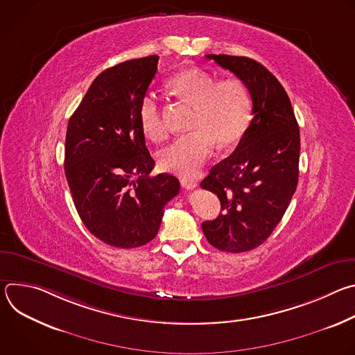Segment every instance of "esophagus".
<instances>
[{
    "instance_id": "esophagus-1",
    "label": "esophagus",
    "mask_w": 355,
    "mask_h": 355,
    "mask_svg": "<svg viewBox=\"0 0 355 355\" xmlns=\"http://www.w3.org/2000/svg\"><path fill=\"white\" fill-rule=\"evenodd\" d=\"M181 187L182 188H185V189H193L196 185H198V182L196 181H193V180H189V178H181Z\"/></svg>"
}]
</instances>
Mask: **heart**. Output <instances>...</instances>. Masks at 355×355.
I'll return each instance as SVG.
<instances>
[{
  "instance_id": "1",
  "label": "heart",
  "mask_w": 355,
  "mask_h": 355,
  "mask_svg": "<svg viewBox=\"0 0 355 355\" xmlns=\"http://www.w3.org/2000/svg\"><path fill=\"white\" fill-rule=\"evenodd\" d=\"M170 87L181 101L195 108L193 133L166 146L159 153V163L167 171L192 175L212 157L216 141L226 147L240 140L251 119V98L240 80L218 81L215 76L198 69L180 71L171 78ZM139 119L148 139L166 137L167 129L155 92L141 98Z\"/></svg>"
}]
</instances>
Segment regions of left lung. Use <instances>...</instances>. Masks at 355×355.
<instances>
[{
  "label": "left lung",
  "mask_w": 355,
  "mask_h": 355,
  "mask_svg": "<svg viewBox=\"0 0 355 355\" xmlns=\"http://www.w3.org/2000/svg\"><path fill=\"white\" fill-rule=\"evenodd\" d=\"M205 58L247 87L254 116L233 153L200 182L218 195L222 211L202 230L218 250L250 251L270 237L296 191L299 126L286 91L263 64L243 56Z\"/></svg>",
  "instance_id": "8db88e82"
}]
</instances>
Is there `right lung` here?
<instances>
[{"mask_svg": "<svg viewBox=\"0 0 355 355\" xmlns=\"http://www.w3.org/2000/svg\"><path fill=\"white\" fill-rule=\"evenodd\" d=\"M157 63L147 56L101 73L67 125L64 173L76 209L96 239L118 248L153 240L180 191L174 175H148L155 160L139 108Z\"/></svg>", "mask_w": 355, "mask_h": 355, "instance_id": "1", "label": "right lung"}]
</instances>
